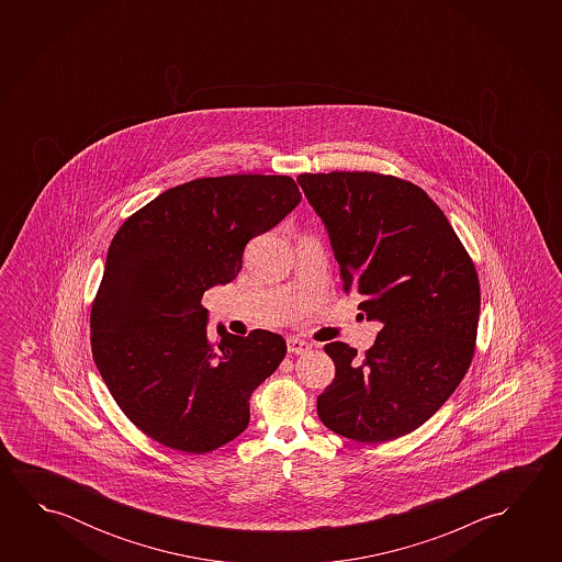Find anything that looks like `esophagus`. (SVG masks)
Returning <instances> with one entry per match:
<instances>
[{
  "label": "esophagus",
  "instance_id": "1",
  "mask_svg": "<svg viewBox=\"0 0 562 562\" xmlns=\"http://www.w3.org/2000/svg\"><path fill=\"white\" fill-rule=\"evenodd\" d=\"M307 350H312V342L300 339V337H290L288 339V352L290 355H304Z\"/></svg>",
  "mask_w": 562,
  "mask_h": 562
}]
</instances>
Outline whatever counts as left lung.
Masks as SVG:
<instances>
[{"instance_id":"obj_1","label":"left lung","mask_w":562,"mask_h":562,"mask_svg":"<svg viewBox=\"0 0 562 562\" xmlns=\"http://www.w3.org/2000/svg\"><path fill=\"white\" fill-rule=\"evenodd\" d=\"M322 217L345 292L378 322L360 359L325 345L335 380L317 397L325 427L360 442L397 439L424 425L467 374L479 329L476 268L439 205L419 188L374 172L300 175Z\"/></svg>"}]
</instances>
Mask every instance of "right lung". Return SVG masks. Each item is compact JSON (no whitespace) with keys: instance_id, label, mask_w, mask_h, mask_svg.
Listing matches in <instances>:
<instances>
[{"instance_id":"obj_1","label":"right lung","mask_w":562,"mask_h":562,"mask_svg":"<svg viewBox=\"0 0 562 562\" xmlns=\"http://www.w3.org/2000/svg\"><path fill=\"white\" fill-rule=\"evenodd\" d=\"M302 202L290 176L200 178L158 193L115 233L92 305V352L123 414L182 452L220 449L247 429L249 400L285 355V340L217 325L202 295L229 284L252 237Z\"/></svg>"}]
</instances>
